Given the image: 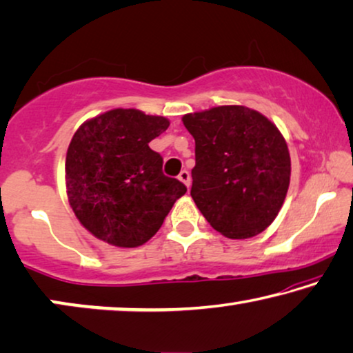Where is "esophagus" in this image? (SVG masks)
Instances as JSON below:
<instances>
[{"label":"esophagus","instance_id":"obj_1","mask_svg":"<svg viewBox=\"0 0 353 353\" xmlns=\"http://www.w3.org/2000/svg\"><path fill=\"white\" fill-rule=\"evenodd\" d=\"M178 180H180L181 183H185L188 188H189V185H191V175H189L188 170H181L180 175H178Z\"/></svg>","mask_w":353,"mask_h":353}]
</instances>
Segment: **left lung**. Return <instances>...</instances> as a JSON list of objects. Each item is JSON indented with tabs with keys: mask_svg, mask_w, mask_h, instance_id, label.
<instances>
[{
	"mask_svg": "<svg viewBox=\"0 0 353 353\" xmlns=\"http://www.w3.org/2000/svg\"><path fill=\"white\" fill-rule=\"evenodd\" d=\"M181 121L196 140L191 196L197 208L224 237L258 236L279 214L290 186V152L277 125L242 105Z\"/></svg>",
	"mask_w": 353,
	"mask_h": 353,
	"instance_id": "obj_1",
	"label": "left lung"
}]
</instances>
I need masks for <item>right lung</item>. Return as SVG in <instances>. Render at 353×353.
Segmentation results:
<instances>
[{
  "mask_svg": "<svg viewBox=\"0 0 353 353\" xmlns=\"http://www.w3.org/2000/svg\"><path fill=\"white\" fill-rule=\"evenodd\" d=\"M168 125L164 116L116 108L74 132L66 151V196L92 236L114 247H140L186 192L162 173V157L150 148Z\"/></svg>",
  "mask_w": 353,
  "mask_h": 353,
  "instance_id": "right-lung-1",
  "label": "right lung"
}]
</instances>
